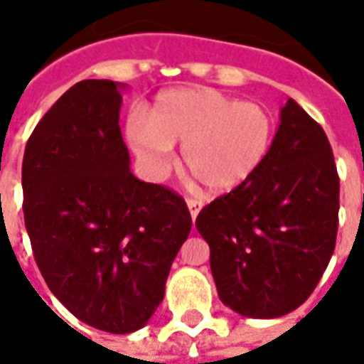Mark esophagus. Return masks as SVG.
Returning <instances> with one entry per match:
<instances>
[{
	"instance_id": "1",
	"label": "esophagus",
	"mask_w": 364,
	"mask_h": 364,
	"mask_svg": "<svg viewBox=\"0 0 364 364\" xmlns=\"http://www.w3.org/2000/svg\"><path fill=\"white\" fill-rule=\"evenodd\" d=\"M187 208H189L191 218L195 220V218L198 216V213H200V208H203V203L197 200V198H189V200H187Z\"/></svg>"
}]
</instances>
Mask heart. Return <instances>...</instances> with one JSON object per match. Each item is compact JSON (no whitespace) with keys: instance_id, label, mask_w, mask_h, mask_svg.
Here are the masks:
<instances>
[{"instance_id":"heart-1","label":"heart","mask_w":364,"mask_h":364,"mask_svg":"<svg viewBox=\"0 0 364 364\" xmlns=\"http://www.w3.org/2000/svg\"><path fill=\"white\" fill-rule=\"evenodd\" d=\"M130 148L154 175L173 161L183 144V164L208 193L240 189L269 158L274 140L271 112L210 87H173L156 95L146 120L127 124Z\"/></svg>"}]
</instances>
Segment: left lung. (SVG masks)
I'll list each match as a JSON object with an SVG mask.
<instances>
[{"mask_svg": "<svg viewBox=\"0 0 364 364\" xmlns=\"http://www.w3.org/2000/svg\"><path fill=\"white\" fill-rule=\"evenodd\" d=\"M337 214L339 177L328 136L289 99L259 171L206 205L195 222L210 245L222 302L257 320L296 310L333 255Z\"/></svg>", "mask_w": 364, "mask_h": 364, "instance_id": "8db88e82", "label": "left lung"}]
</instances>
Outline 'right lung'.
Wrapping results in <instances>:
<instances>
[{
	"mask_svg": "<svg viewBox=\"0 0 364 364\" xmlns=\"http://www.w3.org/2000/svg\"><path fill=\"white\" fill-rule=\"evenodd\" d=\"M124 87L75 83L36 124L23 158L36 265L77 320L109 333L148 323L193 224L179 195L130 171L119 127Z\"/></svg>",
	"mask_w": 364,
	"mask_h": 364,
	"instance_id": "1",
	"label": "right lung"
}]
</instances>
